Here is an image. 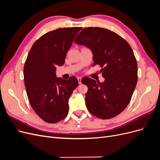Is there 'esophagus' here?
I'll return each mask as SVG.
<instances>
[{"label": "esophagus", "mask_w": 160, "mask_h": 160, "mask_svg": "<svg viewBox=\"0 0 160 160\" xmlns=\"http://www.w3.org/2000/svg\"><path fill=\"white\" fill-rule=\"evenodd\" d=\"M77 80H78L79 84H81V77H77Z\"/></svg>", "instance_id": "obj_1"}]
</instances>
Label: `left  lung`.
I'll return each instance as SVG.
<instances>
[{
  "label": "left lung",
  "instance_id": "left-lung-1",
  "mask_svg": "<svg viewBox=\"0 0 160 160\" xmlns=\"http://www.w3.org/2000/svg\"><path fill=\"white\" fill-rule=\"evenodd\" d=\"M93 52L99 65L103 83L89 77L81 80L88 86L85 104L89 112L100 119L113 118L126 108L138 82V64L132 47L117 33L99 27H86L75 38Z\"/></svg>",
  "mask_w": 160,
  "mask_h": 160
}]
</instances>
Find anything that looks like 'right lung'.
<instances>
[{
    "label": "right lung",
    "mask_w": 160,
    "mask_h": 160,
    "mask_svg": "<svg viewBox=\"0 0 160 160\" xmlns=\"http://www.w3.org/2000/svg\"><path fill=\"white\" fill-rule=\"evenodd\" d=\"M81 27L59 28L37 40L24 66V81L32 109L47 123L65 119L69 112V99L78 86L71 76L63 80L56 77L57 66L64 65L66 54Z\"/></svg>",
    "instance_id": "obj_1"
}]
</instances>
